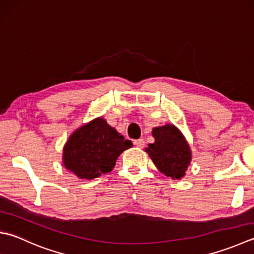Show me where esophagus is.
Here are the masks:
<instances>
[{
  "label": "esophagus",
  "instance_id": "1",
  "mask_svg": "<svg viewBox=\"0 0 254 254\" xmlns=\"http://www.w3.org/2000/svg\"><path fill=\"white\" fill-rule=\"evenodd\" d=\"M133 143H134V145L138 148H143L144 145H145V142H144L143 138H138V140H135Z\"/></svg>",
  "mask_w": 254,
  "mask_h": 254
}]
</instances>
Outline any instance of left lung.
Returning a JSON list of instances; mask_svg holds the SVG:
<instances>
[{
    "label": "left lung",
    "mask_w": 254,
    "mask_h": 254,
    "mask_svg": "<svg viewBox=\"0 0 254 254\" xmlns=\"http://www.w3.org/2000/svg\"><path fill=\"white\" fill-rule=\"evenodd\" d=\"M155 141L145 152L157 170L172 180H182L191 162V150L184 134L174 124H165L152 130Z\"/></svg>",
    "instance_id": "1"
}]
</instances>
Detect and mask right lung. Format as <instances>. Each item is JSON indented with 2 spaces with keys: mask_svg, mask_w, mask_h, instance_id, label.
I'll list each match as a JSON object with an SVG mask.
<instances>
[{
  "mask_svg": "<svg viewBox=\"0 0 254 254\" xmlns=\"http://www.w3.org/2000/svg\"><path fill=\"white\" fill-rule=\"evenodd\" d=\"M133 146L106 119L99 117L69 135L63 148V164L80 180H94L110 173L118 157Z\"/></svg>",
  "mask_w": 254,
  "mask_h": 254,
  "instance_id": "right-lung-1",
  "label": "right lung"
}]
</instances>
